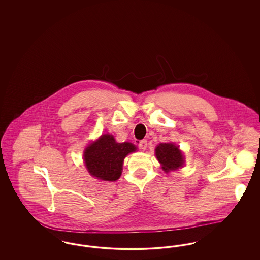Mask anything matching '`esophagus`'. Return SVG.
<instances>
[{
	"mask_svg": "<svg viewBox=\"0 0 260 260\" xmlns=\"http://www.w3.org/2000/svg\"><path fill=\"white\" fill-rule=\"evenodd\" d=\"M138 146H139V148L142 149V150H145V149L147 148V140H146V139L140 140Z\"/></svg>",
	"mask_w": 260,
	"mask_h": 260,
	"instance_id": "obj_1",
	"label": "esophagus"
}]
</instances>
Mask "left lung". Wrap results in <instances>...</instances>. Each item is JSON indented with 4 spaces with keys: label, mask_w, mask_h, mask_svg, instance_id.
Masks as SVG:
<instances>
[{
    "label": "left lung",
    "mask_w": 260,
    "mask_h": 260,
    "mask_svg": "<svg viewBox=\"0 0 260 260\" xmlns=\"http://www.w3.org/2000/svg\"><path fill=\"white\" fill-rule=\"evenodd\" d=\"M156 157L165 172L177 170L183 166L184 158L181 151L173 143H161L156 147Z\"/></svg>",
    "instance_id": "left-lung-1"
}]
</instances>
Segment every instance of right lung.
<instances>
[{"label":"right lung","instance_id":"1","mask_svg":"<svg viewBox=\"0 0 260 260\" xmlns=\"http://www.w3.org/2000/svg\"><path fill=\"white\" fill-rule=\"evenodd\" d=\"M136 150V146L129 142L117 143L113 136L103 135L87 146L84 159L87 171L92 176L115 181L121 176L125 156Z\"/></svg>","mask_w":260,"mask_h":260}]
</instances>
